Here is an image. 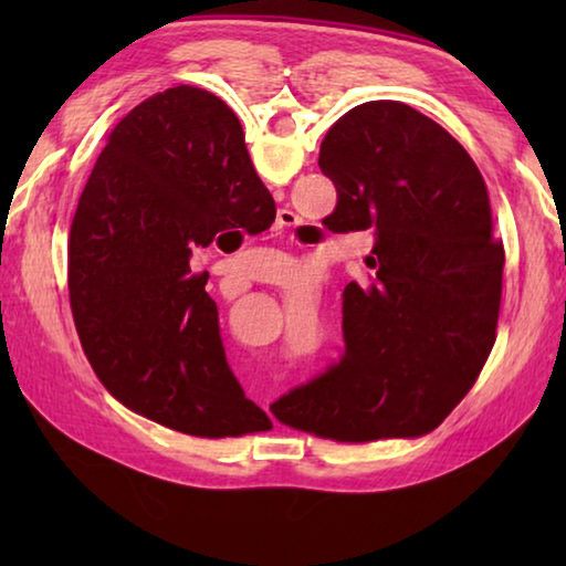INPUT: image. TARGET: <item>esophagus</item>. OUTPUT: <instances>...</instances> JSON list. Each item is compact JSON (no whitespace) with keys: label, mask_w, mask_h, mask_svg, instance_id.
I'll return each instance as SVG.
<instances>
[{"label":"esophagus","mask_w":566,"mask_h":566,"mask_svg":"<svg viewBox=\"0 0 566 566\" xmlns=\"http://www.w3.org/2000/svg\"><path fill=\"white\" fill-rule=\"evenodd\" d=\"M280 224L282 227H294L296 224L294 212H290V209H282V212H280Z\"/></svg>","instance_id":"esophagus-1"}]
</instances>
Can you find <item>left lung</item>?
<instances>
[{"instance_id":"8db88e82","label":"left lung","mask_w":566,"mask_h":566,"mask_svg":"<svg viewBox=\"0 0 566 566\" xmlns=\"http://www.w3.org/2000/svg\"><path fill=\"white\" fill-rule=\"evenodd\" d=\"M319 169L337 187L332 232L375 229L369 282L344 286V357L274 401V417L332 442L437 429L496 339L504 249L467 149L401 102H367L332 124Z\"/></svg>"}]
</instances>
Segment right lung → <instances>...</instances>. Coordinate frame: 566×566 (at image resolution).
<instances>
[{
    "instance_id": "right-lung-1",
    "label": "right lung",
    "mask_w": 566,
    "mask_h": 566,
    "mask_svg": "<svg viewBox=\"0 0 566 566\" xmlns=\"http://www.w3.org/2000/svg\"><path fill=\"white\" fill-rule=\"evenodd\" d=\"M274 214L242 124L212 92H157L112 129L70 227V304L114 399L207 439L272 427L229 369L207 272L189 260Z\"/></svg>"
}]
</instances>
